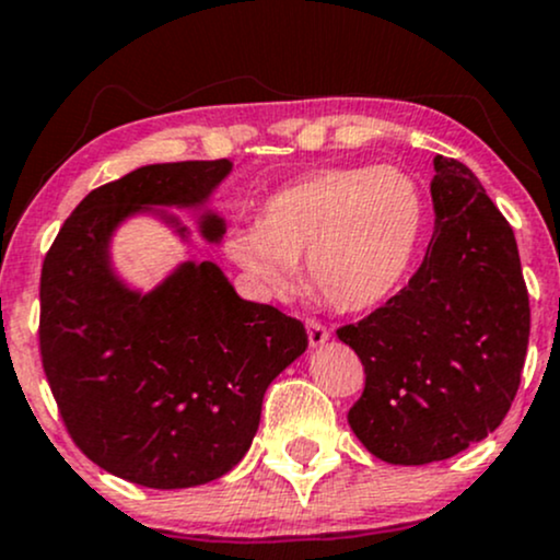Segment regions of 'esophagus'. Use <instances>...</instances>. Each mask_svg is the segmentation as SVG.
<instances>
[{
    "mask_svg": "<svg viewBox=\"0 0 560 560\" xmlns=\"http://www.w3.org/2000/svg\"><path fill=\"white\" fill-rule=\"evenodd\" d=\"M305 329H307V339H311V347H324L329 342V329L318 320H305Z\"/></svg>",
    "mask_w": 560,
    "mask_h": 560,
    "instance_id": "esophagus-1",
    "label": "esophagus"
}]
</instances>
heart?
Segmentation results:
<instances>
[{
	"label": "heart",
	"instance_id": "1",
	"mask_svg": "<svg viewBox=\"0 0 560 560\" xmlns=\"http://www.w3.org/2000/svg\"><path fill=\"white\" fill-rule=\"evenodd\" d=\"M427 195L397 165L313 171L266 199L255 226L231 231L226 255L262 294L307 281L331 307L361 313L408 281L427 234Z\"/></svg>",
	"mask_w": 560,
	"mask_h": 560
}]
</instances>
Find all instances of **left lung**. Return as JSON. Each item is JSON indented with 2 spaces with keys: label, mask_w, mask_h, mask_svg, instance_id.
I'll return each instance as SVG.
<instances>
[{
  "label": "left lung",
  "mask_w": 560,
  "mask_h": 560,
  "mask_svg": "<svg viewBox=\"0 0 560 560\" xmlns=\"http://www.w3.org/2000/svg\"><path fill=\"white\" fill-rule=\"evenodd\" d=\"M434 236L419 271L361 324L339 329L365 369L347 421L395 466L458 455L500 427L529 345V294L513 229L479 178L434 158Z\"/></svg>",
  "instance_id": "1"
}]
</instances>
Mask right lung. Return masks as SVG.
<instances>
[{"mask_svg":"<svg viewBox=\"0 0 560 560\" xmlns=\"http://www.w3.org/2000/svg\"><path fill=\"white\" fill-rule=\"evenodd\" d=\"M231 160L155 163L81 199L42 268V363L70 436L96 466L152 490L208 485L244 458L262 395L307 350L300 320L242 300L213 260H184L155 287L124 279L115 234L150 218L208 244L226 218Z\"/></svg>","mask_w":560,"mask_h":560,"instance_id":"add662e5","label":"right lung"}]
</instances>
